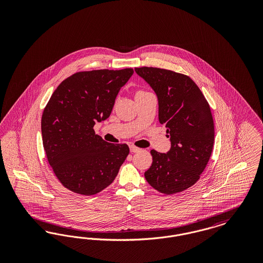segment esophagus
<instances>
[{"mask_svg":"<svg viewBox=\"0 0 263 263\" xmlns=\"http://www.w3.org/2000/svg\"><path fill=\"white\" fill-rule=\"evenodd\" d=\"M138 151H140V149L137 148V147H135V146H133V145H131V146H130V152H132V153H136Z\"/></svg>","mask_w":263,"mask_h":263,"instance_id":"obj_1","label":"esophagus"}]
</instances>
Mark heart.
<instances>
[{
	"instance_id": "obj_1",
	"label": "heart",
	"mask_w": 263,
	"mask_h": 263,
	"mask_svg": "<svg viewBox=\"0 0 263 263\" xmlns=\"http://www.w3.org/2000/svg\"><path fill=\"white\" fill-rule=\"evenodd\" d=\"M143 92H146V91H143V90H139L137 93H143Z\"/></svg>"
}]
</instances>
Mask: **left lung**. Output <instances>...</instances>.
Returning a JSON list of instances; mask_svg holds the SVG:
<instances>
[{
  "label": "left lung",
  "mask_w": 263,
  "mask_h": 263,
  "mask_svg": "<svg viewBox=\"0 0 263 263\" xmlns=\"http://www.w3.org/2000/svg\"><path fill=\"white\" fill-rule=\"evenodd\" d=\"M135 72L156 92L159 121L172 144L166 154L151 151L145 178L163 194L181 192L197 182L211 157L215 132L209 103L188 76L153 67Z\"/></svg>",
  "instance_id": "1"
}]
</instances>
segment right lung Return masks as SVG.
<instances>
[{"mask_svg": "<svg viewBox=\"0 0 263 263\" xmlns=\"http://www.w3.org/2000/svg\"><path fill=\"white\" fill-rule=\"evenodd\" d=\"M133 73L131 68L79 72L51 96L41 119L43 147L67 189L97 194L112 183L124 163L129 147L105 142L93 126L109 117L120 88Z\"/></svg>", "mask_w": 263, "mask_h": 263, "instance_id": "obj_1", "label": "right lung"}]
</instances>
